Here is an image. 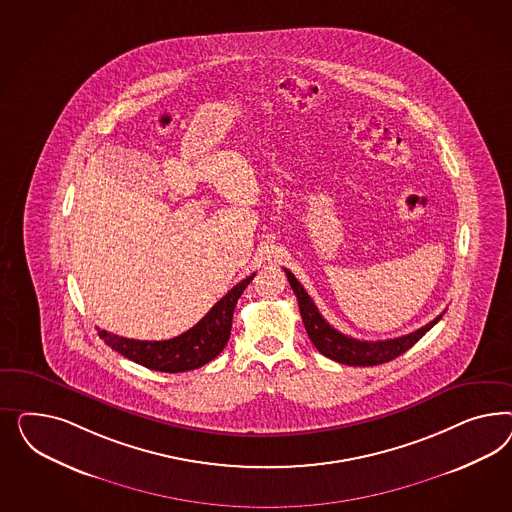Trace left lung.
Listing matches in <instances>:
<instances>
[{
    "label": "left lung",
    "instance_id": "1",
    "mask_svg": "<svg viewBox=\"0 0 512 512\" xmlns=\"http://www.w3.org/2000/svg\"><path fill=\"white\" fill-rule=\"evenodd\" d=\"M283 270L295 291L300 315H302V321H304L311 343L317 347V351L321 355L332 358L340 364H347V366H377V364H385V362L400 357L407 349H411L445 313L443 311L441 315L435 317L434 321H430L428 325L422 326L419 330H415L407 336L394 338V340H355L328 325L323 319V315L317 310V306L313 304L310 295L306 293V289L300 285V281L287 268H283Z\"/></svg>",
    "mask_w": 512,
    "mask_h": 512
}]
</instances>
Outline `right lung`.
I'll list each match as a JSON object with an SVG mask.
<instances>
[{"label": "right lung", "instance_id": "add662e5", "mask_svg": "<svg viewBox=\"0 0 512 512\" xmlns=\"http://www.w3.org/2000/svg\"><path fill=\"white\" fill-rule=\"evenodd\" d=\"M253 276L255 274L236 283L197 325L172 340H129L107 330H97L99 338H103L120 355L155 372L180 373L201 368L214 360L227 345L236 302Z\"/></svg>", "mask_w": 512, "mask_h": 512}]
</instances>
